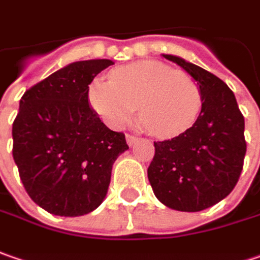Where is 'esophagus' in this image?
<instances>
[{"label":"esophagus","mask_w":260,"mask_h":260,"mask_svg":"<svg viewBox=\"0 0 260 260\" xmlns=\"http://www.w3.org/2000/svg\"><path fill=\"white\" fill-rule=\"evenodd\" d=\"M137 141H138V138H137L135 135H129V134L126 135V142H128V145H134Z\"/></svg>","instance_id":"obj_1"}]
</instances>
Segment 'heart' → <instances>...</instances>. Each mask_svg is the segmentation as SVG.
Returning a JSON list of instances; mask_svg holds the SVG:
<instances>
[{
  "mask_svg": "<svg viewBox=\"0 0 260 260\" xmlns=\"http://www.w3.org/2000/svg\"><path fill=\"white\" fill-rule=\"evenodd\" d=\"M90 105L112 128L123 126L138 106L144 125L157 138H173L197 122L202 91L185 71L158 61H140L113 70L109 81L96 80Z\"/></svg>",
  "mask_w": 260,
  "mask_h": 260,
  "instance_id": "obj_1",
  "label": "heart"
}]
</instances>
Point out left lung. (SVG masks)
<instances>
[{"mask_svg":"<svg viewBox=\"0 0 260 260\" xmlns=\"http://www.w3.org/2000/svg\"><path fill=\"white\" fill-rule=\"evenodd\" d=\"M163 56L197 80L202 108L186 132L154 142L148 180L166 207L197 212L215 205L236 186L246 154L244 118L234 93L217 75L175 55Z\"/></svg>","mask_w":260,"mask_h":260,"instance_id":"left-lung-1","label":"left lung"}]
</instances>
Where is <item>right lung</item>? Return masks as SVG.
<instances>
[{
  "instance_id": "obj_1",
  "label": "right lung",
  "mask_w": 260,
  "mask_h": 260,
  "mask_svg": "<svg viewBox=\"0 0 260 260\" xmlns=\"http://www.w3.org/2000/svg\"><path fill=\"white\" fill-rule=\"evenodd\" d=\"M110 59L73 62L30 87L13 123V157L28 197L61 217L88 214L106 197L115 160L129 147L88 105V85Z\"/></svg>"
}]
</instances>
